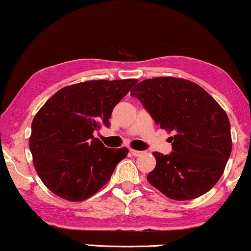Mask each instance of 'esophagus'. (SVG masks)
<instances>
[{
	"mask_svg": "<svg viewBox=\"0 0 251 251\" xmlns=\"http://www.w3.org/2000/svg\"><path fill=\"white\" fill-rule=\"evenodd\" d=\"M129 151H130V154L133 155V156H135V157H137V156H141L142 154H143V151H135V150H129Z\"/></svg>",
	"mask_w": 251,
	"mask_h": 251,
	"instance_id": "1",
	"label": "esophagus"
}]
</instances>
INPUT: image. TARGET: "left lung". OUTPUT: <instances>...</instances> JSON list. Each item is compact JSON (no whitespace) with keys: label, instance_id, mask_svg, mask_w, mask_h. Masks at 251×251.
I'll list each match as a JSON object with an SVG mask.
<instances>
[{"label":"left lung","instance_id":"1","mask_svg":"<svg viewBox=\"0 0 251 251\" xmlns=\"http://www.w3.org/2000/svg\"><path fill=\"white\" fill-rule=\"evenodd\" d=\"M130 95L139 100L160 128L173 131V151H154L156 167L147 180L174 201L206 194L222 177L231 154L227 114L199 85L176 77L138 83Z\"/></svg>","mask_w":251,"mask_h":251}]
</instances>
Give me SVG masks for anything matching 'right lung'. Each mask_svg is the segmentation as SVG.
Returning <instances> with one entry per match:
<instances>
[{
	"label": "right lung",
	"instance_id": "1",
	"mask_svg": "<svg viewBox=\"0 0 251 251\" xmlns=\"http://www.w3.org/2000/svg\"><path fill=\"white\" fill-rule=\"evenodd\" d=\"M137 79L88 80L59 90L34 117L29 150L42 181L70 201L92 197L110 179L127 148H107L94 137L109 127L115 106Z\"/></svg>",
	"mask_w": 251,
	"mask_h": 251
}]
</instances>
